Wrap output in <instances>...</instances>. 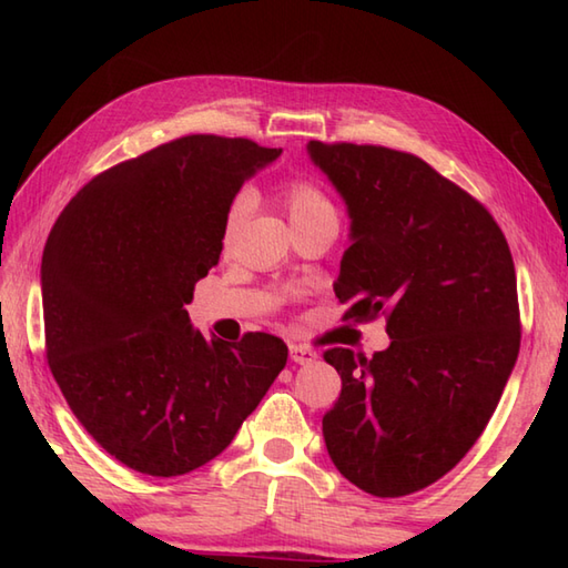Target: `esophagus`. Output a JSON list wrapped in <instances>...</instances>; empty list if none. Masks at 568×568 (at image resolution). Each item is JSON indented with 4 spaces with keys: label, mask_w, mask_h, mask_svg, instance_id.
I'll use <instances>...</instances> for the list:
<instances>
[{
    "label": "esophagus",
    "mask_w": 568,
    "mask_h": 568,
    "mask_svg": "<svg viewBox=\"0 0 568 568\" xmlns=\"http://www.w3.org/2000/svg\"><path fill=\"white\" fill-rule=\"evenodd\" d=\"M291 358L295 364H312V361L317 358V354L303 344H291Z\"/></svg>",
    "instance_id": "obj_1"
}]
</instances>
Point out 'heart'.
<instances>
[{"instance_id":"obj_1","label":"heart","mask_w":568,"mask_h":568,"mask_svg":"<svg viewBox=\"0 0 568 568\" xmlns=\"http://www.w3.org/2000/svg\"><path fill=\"white\" fill-rule=\"evenodd\" d=\"M281 204L285 207L287 216H291V224H310V222H320V220H329L336 222V207L334 202L327 197L317 183H312L307 178H291L281 185ZM246 210H248V200L246 195H239L229 204L224 212V222H222V248H232L234 241L244 226L246 220Z\"/></svg>"}]
</instances>
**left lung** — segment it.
<instances>
[{"instance_id":"left-lung-1","label":"left lung","mask_w":568,"mask_h":568,"mask_svg":"<svg viewBox=\"0 0 568 568\" xmlns=\"http://www.w3.org/2000/svg\"><path fill=\"white\" fill-rule=\"evenodd\" d=\"M307 151L352 216L334 285L344 320L383 315L390 336L373 358L324 352L342 376L324 444L361 490L409 496L449 474L496 413L523 336L513 253L484 204L413 153Z\"/></svg>"}]
</instances>
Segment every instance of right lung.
I'll list each match as a JSON object with an SVG mask.
<instances>
[{"mask_svg": "<svg viewBox=\"0 0 568 568\" xmlns=\"http://www.w3.org/2000/svg\"><path fill=\"white\" fill-rule=\"evenodd\" d=\"M277 155L214 134L161 143L92 178L48 234V366L90 437L139 474L220 456L285 368L277 336L204 339L185 310L220 263L226 207Z\"/></svg>", "mask_w": 568, "mask_h": 568, "instance_id": "obj_1", "label": "right lung"}]
</instances>
